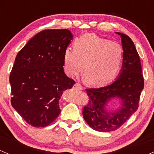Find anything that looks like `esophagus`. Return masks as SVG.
<instances>
[{"mask_svg": "<svg viewBox=\"0 0 154 154\" xmlns=\"http://www.w3.org/2000/svg\"><path fill=\"white\" fill-rule=\"evenodd\" d=\"M75 88H77V89L78 90H82L83 89V88H82V86L80 84H79V83H76V84H75Z\"/></svg>", "mask_w": 154, "mask_h": 154, "instance_id": "1", "label": "esophagus"}]
</instances>
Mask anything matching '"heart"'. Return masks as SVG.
Wrapping results in <instances>:
<instances>
[{
    "mask_svg": "<svg viewBox=\"0 0 154 154\" xmlns=\"http://www.w3.org/2000/svg\"><path fill=\"white\" fill-rule=\"evenodd\" d=\"M66 48L63 54V69L69 77L80 72L90 85H103L112 80L119 72L123 49L119 43L93 34H85Z\"/></svg>",
    "mask_w": 154,
    "mask_h": 154,
    "instance_id": "b5f03b06",
    "label": "heart"
}]
</instances>
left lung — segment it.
<instances>
[{
	"label": "left lung",
	"instance_id": "obj_1",
	"mask_svg": "<svg viewBox=\"0 0 154 154\" xmlns=\"http://www.w3.org/2000/svg\"><path fill=\"white\" fill-rule=\"evenodd\" d=\"M120 35L123 48V62L119 77L109 85L85 91L89 98L82 115L90 127L98 132L117 130L138 108L141 91L144 88L140 60L134 43L127 35ZM119 99L120 108L107 112L105 106L111 100Z\"/></svg>",
	"mask_w": 154,
	"mask_h": 154
}]
</instances>
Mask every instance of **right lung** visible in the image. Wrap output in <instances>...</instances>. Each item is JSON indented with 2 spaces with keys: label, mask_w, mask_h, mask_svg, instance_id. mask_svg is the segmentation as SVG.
Returning <instances> with one entry per match:
<instances>
[{
  "label": "right lung",
  "mask_w": 154,
  "mask_h": 154,
  "mask_svg": "<svg viewBox=\"0 0 154 154\" xmlns=\"http://www.w3.org/2000/svg\"><path fill=\"white\" fill-rule=\"evenodd\" d=\"M72 38L69 29H45L17 55L9 77L11 103L35 128L46 127L58 117L63 92L75 85L63 68V51Z\"/></svg>",
  "instance_id": "obj_1"
}]
</instances>
